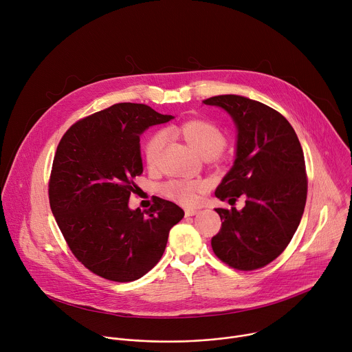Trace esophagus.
<instances>
[{"label":"esophagus","instance_id":"34e87169","mask_svg":"<svg viewBox=\"0 0 352 352\" xmlns=\"http://www.w3.org/2000/svg\"><path fill=\"white\" fill-rule=\"evenodd\" d=\"M199 213V210L197 209H186L185 210V216H195V214H197Z\"/></svg>","mask_w":352,"mask_h":352}]
</instances>
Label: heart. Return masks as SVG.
I'll return each instance as SVG.
<instances>
[{"label":"heart","instance_id":"obj_1","mask_svg":"<svg viewBox=\"0 0 352 352\" xmlns=\"http://www.w3.org/2000/svg\"><path fill=\"white\" fill-rule=\"evenodd\" d=\"M185 140L192 146L195 152L202 156H217L226 146L224 132L213 122L204 120H192L177 126ZM167 142V132L157 131L148 138L144 146V157L148 167H155L162 150ZM206 184L200 179H170L163 185V193L184 206H195L199 204L200 193L205 192Z\"/></svg>","mask_w":352,"mask_h":352}]
</instances>
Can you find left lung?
I'll return each mask as SVG.
<instances>
[{"label":"left lung","instance_id":"1","mask_svg":"<svg viewBox=\"0 0 352 352\" xmlns=\"http://www.w3.org/2000/svg\"><path fill=\"white\" fill-rule=\"evenodd\" d=\"M204 103L224 109L238 129L236 157L216 196L231 205L245 197L239 212L216 209L223 223L212 238L213 252L236 270L265 267L283 254L304 214L308 178L302 147L291 124L256 100L223 94Z\"/></svg>","mask_w":352,"mask_h":352}]
</instances>
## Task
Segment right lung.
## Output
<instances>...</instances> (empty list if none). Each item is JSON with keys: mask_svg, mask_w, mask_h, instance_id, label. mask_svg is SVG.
Segmentation results:
<instances>
[{"mask_svg": "<svg viewBox=\"0 0 352 352\" xmlns=\"http://www.w3.org/2000/svg\"><path fill=\"white\" fill-rule=\"evenodd\" d=\"M146 104L118 103L75 122L61 138L48 182L50 208L74 256L91 273L128 283L162 259L184 210L156 197L148 210L128 200L143 173L140 135L164 124Z\"/></svg>", "mask_w": 352, "mask_h": 352, "instance_id": "add662e5", "label": "right lung"}]
</instances>
